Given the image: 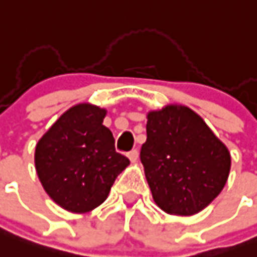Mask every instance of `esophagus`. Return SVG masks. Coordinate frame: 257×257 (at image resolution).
Wrapping results in <instances>:
<instances>
[{
	"label": "esophagus",
	"mask_w": 257,
	"mask_h": 257,
	"mask_svg": "<svg viewBox=\"0 0 257 257\" xmlns=\"http://www.w3.org/2000/svg\"><path fill=\"white\" fill-rule=\"evenodd\" d=\"M127 157L130 158L131 162H137V161H138V157H139V151L137 150V149H133V150L127 153Z\"/></svg>",
	"instance_id": "obj_1"
}]
</instances>
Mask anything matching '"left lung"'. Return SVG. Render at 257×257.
<instances>
[{
  "label": "left lung",
  "mask_w": 257,
  "mask_h": 257,
  "mask_svg": "<svg viewBox=\"0 0 257 257\" xmlns=\"http://www.w3.org/2000/svg\"><path fill=\"white\" fill-rule=\"evenodd\" d=\"M141 162L156 204L166 213L190 216L225 186L230 154L201 116L184 106L147 115Z\"/></svg>",
  "instance_id": "1"
}]
</instances>
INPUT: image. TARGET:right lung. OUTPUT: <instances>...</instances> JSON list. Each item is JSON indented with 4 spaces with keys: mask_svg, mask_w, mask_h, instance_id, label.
Wrapping results in <instances>:
<instances>
[{
    "mask_svg": "<svg viewBox=\"0 0 257 257\" xmlns=\"http://www.w3.org/2000/svg\"><path fill=\"white\" fill-rule=\"evenodd\" d=\"M104 116L106 110L77 104L36 146V170L45 192L69 212L84 213L104 202L115 178L130 164L115 150Z\"/></svg>",
    "mask_w": 257,
    "mask_h": 257,
    "instance_id": "add662e5",
    "label": "right lung"
}]
</instances>
